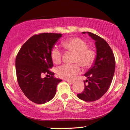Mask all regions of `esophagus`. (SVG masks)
Returning <instances> with one entry per match:
<instances>
[{"label":"esophagus","instance_id":"1","mask_svg":"<svg viewBox=\"0 0 130 130\" xmlns=\"http://www.w3.org/2000/svg\"><path fill=\"white\" fill-rule=\"evenodd\" d=\"M65 81H67V82L68 83H69V84H74V81H72V80H67V79H65Z\"/></svg>","mask_w":130,"mask_h":130}]
</instances>
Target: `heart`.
<instances>
[{
  "instance_id": "b5f03b06",
  "label": "heart",
  "mask_w": 130,
  "mask_h": 130,
  "mask_svg": "<svg viewBox=\"0 0 130 130\" xmlns=\"http://www.w3.org/2000/svg\"><path fill=\"white\" fill-rule=\"evenodd\" d=\"M62 45L66 51L74 53L73 62L79 63L84 68H88L93 65L96 58V53L93 48L87 47L85 40L79 37H73L64 40ZM62 53L57 47H53L51 51V57L55 64L60 63ZM56 73L59 77L71 80L80 73V65L78 63L63 64L56 68Z\"/></svg>"
}]
</instances>
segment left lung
<instances>
[{"label": "left lung", "instance_id": "obj_1", "mask_svg": "<svg viewBox=\"0 0 130 130\" xmlns=\"http://www.w3.org/2000/svg\"><path fill=\"white\" fill-rule=\"evenodd\" d=\"M86 33L82 32V34ZM87 33L95 41L96 58L93 65L84 74L87 78L84 81V91L77 96L82 101L93 102L102 98L108 90L115 74L116 62L112 50L107 42L92 32Z\"/></svg>", "mask_w": 130, "mask_h": 130}]
</instances>
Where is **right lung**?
<instances>
[{"instance_id":"add662e5","label":"right lung","mask_w":130,"mask_h":130,"mask_svg":"<svg viewBox=\"0 0 130 130\" xmlns=\"http://www.w3.org/2000/svg\"><path fill=\"white\" fill-rule=\"evenodd\" d=\"M61 37L62 34L48 32L34 35L22 45L17 55L19 85L26 98L36 104L51 101L55 96L57 84L62 81L49 70L53 66L51 51ZM43 74L50 77L42 78Z\"/></svg>"}]
</instances>
